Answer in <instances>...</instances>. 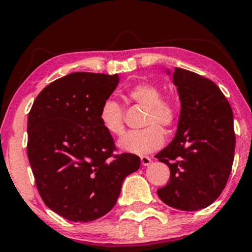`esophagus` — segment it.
<instances>
[{"label": "esophagus", "mask_w": 252, "mask_h": 252, "mask_svg": "<svg viewBox=\"0 0 252 252\" xmlns=\"http://www.w3.org/2000/svg\"><path fill=\"white\" fill-rule=\"evenodd\" d=\"M141 163H142V166H149L152 163V158L149 156H141Z\"/></svg>", "instance_id": "1"}]
</instances>
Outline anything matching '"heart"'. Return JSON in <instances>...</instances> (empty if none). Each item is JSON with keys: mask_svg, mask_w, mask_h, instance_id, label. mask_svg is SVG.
I'll use <instances>...</instances> for the list:
<instances>
[{"mask_svg": "<svg viewBox=\"0 0 252 252\" xmlns=\"http://www.w3.org/2000/svg\"><path fill=\"white\" fill-rule=\"evenodd\" d=\"M126 97L146 110L142 120V126L146 128L126 132L118 141V147L123 152L137 155L154 152L163 143L162 128L170 130L178 122V102L172 96H161V89L150 82L132 85L126 91ZM99 121L109 134H123V109L116 100H104L99 110Z\"/></svg>", "mask_w": 252, "mask_h": 252, "instance_id": "1", "label": "heart"}]
</instances>
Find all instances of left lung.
<instances>
[{"label":"left lung","mask_w":252,"mask_h":252,"mask_svg":"<svg viewBox=\"0 0 252 252\" xmlns=\"http://www.w3.org/2000/svg\"><path fill=\"white\" fill-rule=\"evenodd\" d=\"M181 112L174 140L155 155L169 167L158 198L181 211L205 209L220 195L232 169L236 135L233 114L212 80L175 67Z\"/></svg>","instance_id":"obj_1"}]
</instances>
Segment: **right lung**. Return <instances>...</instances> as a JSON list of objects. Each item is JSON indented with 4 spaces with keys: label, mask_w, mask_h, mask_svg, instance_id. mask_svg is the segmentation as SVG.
Masks as SVG:
<instances>
[{
    "label": "right lung",
    "mask_w": 252,
    "mask_h": 252,
    "mask_svg": "<svg viewBox=\"0 0 252 252\" xmlns=\"http://www.w3.org/2000/svg\"><path fill=\"white\" fill-rule=\"evenodd\" d=\"M117 74L74 72L37 94L28 114L27 154L46 206L71 221L96 220L117 202L123 180L140 168L137 155L116 150L99 110Z\"/></svg>",
    "instance_id": "obj_1"
}]
</instances>
